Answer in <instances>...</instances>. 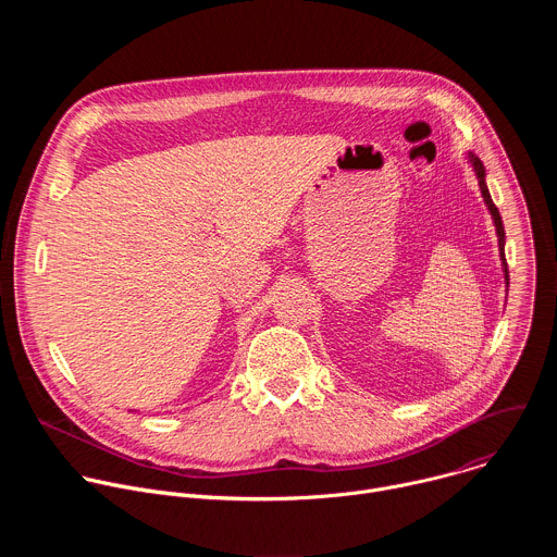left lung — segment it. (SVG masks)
I'll use <instances>...</instances> for the list:
<instances>
[{"label":"left lung","mask_w":557,"mask_h":557,"mask_svg":"<svg viewBox=\"0 0 557 557\" xmlns=\"http://www.w3.org/2000/svg\"><path fill=\"white\" fill-rule=\"evenodd\" d=\"M469 163L473 165V172H475V178H479V185H481V194L485 198V205L494 218V224H496V233H498V247H500V260H503V267H505V282L509 284V271H507V260H505V226H503V218H500V211L498 207L494 205L492 196H490V189H487V183H485V168L481 163L479 156L469 153Z\"/></svg>","instance_id":"8db88e82"}]
</instances>
